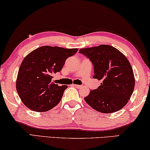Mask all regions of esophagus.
I'll list each match as a JSON object with an SVG mask.
<instances>
[{
    "label": "esophagus",
    "mask_w": 150,
    "mask_h": 150,
    "mask_svg": "<svg viewBox=\"0 0 150 150\" xmlns=\"http://www.w3.org/2000/svg\"><path fill=\"white\" fill-rule=\"evenodd\" d=\"M73 86H75L76 88H82V86H80V85H75V84H73Z\"/></svg>",
    "instance_id": "esophagus-1"
}]
</instances>
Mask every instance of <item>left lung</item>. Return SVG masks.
Instances as JSON below:
<instances>
[{
    "mask_svg": "<svg viewBox=\"0 0 150 150\" xmlns=\"http://www.w3.org/2000/svg\"><path fill=\"white\" fill-rule=\"evenodd\" d=\"M79 53L92 62L93 78L102 81L98 89L91 90L84 98L87 104L106 114L123 108L135 88L133 71L127 57L115 47L104 44L80 49Z\"/></svg>",
    "mask_w": 150,
    "mask_h": 150,
    "instance_id": "obj_1",
    "label": "left lung"
}]
</instances>
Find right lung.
Listing matches in <instances>:
<instances>
[{
    "mask_svg": "<svg viewBox=\"0 0 150 150\" xmlns=\"http://www.w3.org/2000/svg\"><path fill=\"white\" fill-rule=\"evenodd\" d=\"M77 50V48L44 46L24 58L18 71L16 89L28 108L46 112L59 103L67 86L54 83L53 75L60 72L66 59Z\"/></svg>",
    "mask_w": 150,
    "mask_h": 150,
    "instance_id": "add662e5",
    "label": "right lung"
}]
</instances>
